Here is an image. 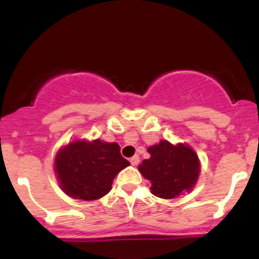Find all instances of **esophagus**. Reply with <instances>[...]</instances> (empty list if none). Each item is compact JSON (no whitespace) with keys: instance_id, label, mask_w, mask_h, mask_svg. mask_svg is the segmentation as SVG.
<instances>
[{"instance_id":"1","label":"esophagus","mask_w":259,"mask_h":259,"mask_svg":"<svg viewBox=\"0 0 259 259\" xmlns=\"http://www.w3.org/2000/svg\"><path fill=\"white\" fill-rule=\"evenodd\" d=\"M130 163H132L133 165H137L138 163H139V155H134V157L130 158Z\"/></svg>"}]
</instances>
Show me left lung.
<instances>
[{"mask_svg": "<svg viewBox=\"0 0 259 259\" xmlns=\"http://www.w3.org/2000/svg\"><path fill=\"white\" fill-rule=\"evenodd\" d=\"M149 159L139 164V170L152 183L153 195L175 199L183 191H191L200 172L196 153L188 145H172L167 140L148 149Z\"/></svg>", "mask_w": 259, "mask_h": 259, "instance_id": "8db88e82", "label": "left lung"}]
</instances>
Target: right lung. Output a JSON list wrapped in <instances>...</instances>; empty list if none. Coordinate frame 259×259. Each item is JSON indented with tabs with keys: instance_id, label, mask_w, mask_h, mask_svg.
Listing matches in <instances>:
<instances>
[{
	"instance_id": "obj_1",
	"label": "right lung",
	"mask_w": 259,
	"mask_h": 259,
	"mask_svg": "<svg viewBox=\"0 0 259 259\" xmlns=\"http://www.w3.org/2000/svg\"><path fill=\"white\" fill-rule=\"evenodd\" d=\"M129 164L116 143L77 140L58 152L55 172L68 196L91 201L110 192L114 178Z\"/></svg>"
}]
</instances>
